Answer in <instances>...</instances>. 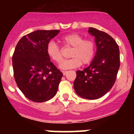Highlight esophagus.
Returning <instances> with one entry per match:
<instances>
[{
    "label": "esophagus",
    "mask_w": 134,
    "mask_h": 134,
    "mask_svg": "<svg viewBox=\"0 0 134 134\" xmlns=\"http://www.w3.org/2000/svg\"><path fill=\"white\" fill-rule=\"evenodd\" d=\"M67 72H68L67 71H63V72H62V73H63V75H64V76L67 74Z\"/></svg>",
    "instance_id": "obj_1"
}]
</instances>
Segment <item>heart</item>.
<instances>
[{
	"label": "heart",
	"instance_id": "heart-1",
	"mask_svg": "<svg viewBox=\"0 0 134 134\" xmlns=\"http://www.w3.org/2000/svg\"><path fill=\"white\" fill-rule=\"evenodd\" d=\"M64 45L67 48H72L70 52L72 58L65 60L60 65L62 70L78 68L82 64H88L93 60L95 54V43L91 40H84L83 37L79 34H72L62 38ZM46 53L52 60L57 64H60L63 56L58 45L51 41L46 46Z\"/></svg>",
	"mask_w": 134,
	"mask_h": 134
}]
</instances>
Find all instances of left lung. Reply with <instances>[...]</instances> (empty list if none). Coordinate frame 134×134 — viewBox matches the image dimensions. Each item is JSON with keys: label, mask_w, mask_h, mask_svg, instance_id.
<instances>
[{"label": "left lung", "mask_w": 134, "mask_h": 134, "mask_svg": "<svg viewBox=\"0 0 134 134\" xmlns=\"http://www.w3.org/2000/svg\"><path fill=\"white\" fill-rule=\"evenodd\" d=\"M94 37L97 52L88 68L76 71L74 88L79 96L94 100L105 95L115 82L120 66L118 45L105 32L89 27Z\"/></svg>", "instance_id": "obj_1"}]
</instances>
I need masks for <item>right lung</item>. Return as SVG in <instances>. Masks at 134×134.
<instances>
[{
    "mask_svg": "<svg viewBox=\"0 0 134 134\" xmlns=\"http://www.w3.org/2000/svg\"><path fill=\"white\" fill-rule=\"evenodd\" d=\"M60 30H37L19 41L13 55L14 77L26 97L37 103L55 95L63 74L51 62L46 46Z\"/></svg>",
    "mask_w": 134,
    "mask_h": 134,
    "instance_id": "add662e5",
    "label": "right lung"
}]
</instances>
